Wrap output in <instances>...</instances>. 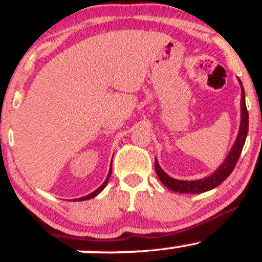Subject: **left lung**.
<instances>
[{
    "mask_svg": "<svg viewBox=\"0 0 262 262\" xmlns=\"http://www.w3.org/2000/svg\"><path fill=\"white\" fill-rule=\"evenodd\" d=\"M240 86H242V102H240V112H242V121H240V128L239 133L235 139V143L231 146L229 154H228L223 164L218 167L212 175L204 177L201 180H194V181H183V180H176L172 179L161 169L160 165H159L158 160L155 159V170L156 175H158L160 181L166 186L167 188H170L171 191L179 192V193H202V192H207L209 189L215 188L217 186L221 185L222 182L230 175L231 171L235 167L237 160H239V156L242 154V150L244 148L246 135H248V129H249V113L246 110L245 104V92L244 87H243L242 81L239 80Z\"/></svg>",
    "mask_w": 262,
    "mask_h": 262,
    "instance_id": "8db88e82",
    "label": "left lung"
}]
</instances>
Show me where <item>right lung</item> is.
Returning a JSON list of instances; mask_svg holds the SVG:
<instances>
[{
	"instance_id": "1",
	"label": "right lung",
	"mask_w": 262,
	"mask_h": 262,
	"mask_svg": "<svg viewBox=\"0 0 262 262\" xmlns=\"http://www.w3.org/2000/svg\"><path fill=\"white\" fill-rule=\"evenodd\" d=\"M111 173H112V165H111V169H110V172H108V176H107V179L104 180V182L102 183V185L100 186V187H98L97 189H96V191H93L92 193L87 194V196H85V197L77 198V201H86V200H91V198H93V197H96V196H97V194L100 193V192H102V189H103L104 187H106V185H107L108 180H110V176H111Z\"/></svg>"
}]
</instances>
